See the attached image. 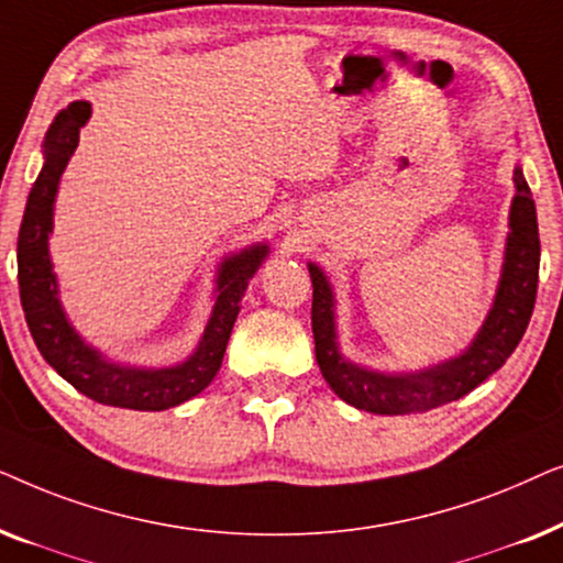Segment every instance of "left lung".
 I'll return each mask as SVG.
<instances>
[{
    "instance_id": "obj_1",
    "label": "left lung",
    "mask_w": 563,
    "mask_h": 563,
    "mask_svg": "<svg viewBox=\"0 0 563 563\" xmlns=\"http://www.w3.org/2000/svg\"><path fill=\"white\" fill-rule=\"evenodd\" d=\"M515 197L510 207V233L505 245V264L495 305L472 345L456 358L422 368L415 374H379L351 364L335 343V297L320 266L310 264L312 279V333L314 356L330 389L343 402L374 415L428 412L468 395L495 374L518 349L536 307L541 241H538L536 202L522 176L515 168Z\"/></svg>"
}]
</instances>
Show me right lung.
<instances>
[{
	"label": "right lung",
	"instance_id": "right-lung-1",
	"mask_svg": "<svg viewBox=\"0 0 563 563\" xmlns=\"http://www.w3.org/2000/svg\"><path fill=\"white\" fill-rule=\"evenodd\" d=\"M91 114L89 102H71L60 110L45 133V164L30 189L18 235V282L30 335L41 356L81 395L125 410H168L197 397L220 372L230 333L241 312L243 291L266 258L268 245H251L228 256L218 272V299L197 351L172 368H135L107 361L66 320L58 302V282L53 274L48 235L53 230V202L60 174L79 145V130Z\"/></svg>",
	"mask_w": 563,
	"mask_h": 563
}]
</instances>
